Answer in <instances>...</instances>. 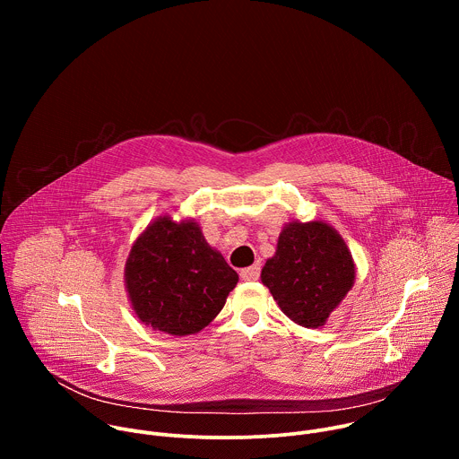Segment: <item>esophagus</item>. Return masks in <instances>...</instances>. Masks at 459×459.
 <instances>
[{
    "label": "esophagus",
    "mask_w": 459,
    "mask_h": 459,
    "mask_svg": "<svg viewBox=\"0 0 459 459\" xmlns=\"http://www.w3.org/2000/svg\"><path fill=\"white\" fill-rule=\"evenodd\" d=\"M239 276H241V280H245V281H255V280L259 278V265L255 264V265H252V267L241 269Z\"/></svg>",
    "instance_id": "1"
}]
</instances>
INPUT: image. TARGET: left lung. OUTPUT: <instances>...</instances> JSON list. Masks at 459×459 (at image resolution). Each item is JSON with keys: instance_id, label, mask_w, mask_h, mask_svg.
Returning a JSON list of instances; mask_svg holds the SVG:
<instances>
[{"instance_id": "left-lung-1", "label": "left lung", "mask_w": 459, "mask_h": 459, "mask_svg": "<svg viewBox=\"0 0 459 459\" xmlns=\"http://www.w3.org/2000/svg\"><path fill=\"white\" fill-rule=\"evenodd\" d=\"M356 281V264L342 234L321 220L285 223L276 252L261 269L264 283L294 323L317 329Z\"/></svg>"}]
</instances>
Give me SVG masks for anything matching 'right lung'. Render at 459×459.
I'll list each match as a JSON object with an SVG mask.
<instances>
[{
    "mask_svg": "<svg viewBox=\"0 0 459 459\" xmlns=\"http://www.w3.org/2000/svg\"><path fill=\"white\" fill-rule=\"evenodd\" d=\"M123 280L138 319L181 338L205 329L239 278L198 221L161 214L130 247Z\"/></svg>",
    "mask_w": 459,
    "mask_h": 459,
    "instance_id": "obj_1",
    "label": "right lung"
}]
</instances>
